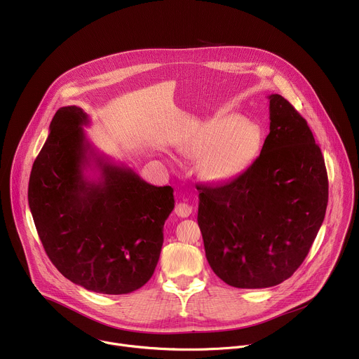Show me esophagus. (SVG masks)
<instances>
[{
	"mask_svg": "<svg viewBox=\"0 0 359 359\" xmlns=\"http://www.w3.org/2000/svg\"><path fill=\"white\" fill-rule=\"evenodd\" d=\"M191 212H193V209H191V206H190L189 203L180 201V203L176 204V208H175V213L179 217H189L191 215Z\"/></svg>",
	"mask_w": 359,
	"mask_h": 359,
	"instance_id": "esophagus-1",
	"label": "esophagus"
}]
</instances>
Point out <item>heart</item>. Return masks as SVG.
<instances>
[{"instance_id":"obj_1","label":"heart","mask_w":359,"mask_h":359,"mask_svg":"<svg viewBox=\"0 0 359 359\" xmlns=\"http://www.w3.org/2000/svg\"><path fill=\"white\" fill-rule=\"evenodd\" d=\"M263 133L259 125L236 114H220L198 125L179 151L197 161L198 177L212 184L241 175L259 156Z\"/></svg>"}]
</instances>
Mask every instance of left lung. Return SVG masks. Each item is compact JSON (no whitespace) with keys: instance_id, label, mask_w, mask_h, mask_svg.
Returning a JSON list of instances; mask_svg holds the SVG:
<instances>
[{"instance_id":"left-lung-1","label":"left lung","mask_w":359,"mask_h":359,"mask_svg":"<svg viewBox=\"0 0 359 359\" xmlns=\"http://www.w3.org/2000/svg\"><path fill=\"white\" fill-rule=\"evenodd\" d=\"M270 133L260 156L219 186L197 184V223L206 259L237 288H267L290 278L324 222L328 176L306 121L270 95Z\"/></svg>"}]
</instances>
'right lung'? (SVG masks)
Listing matches in <instances>:
<instances>
[{
    "mask_svg": "<svg viewBox=\"0 0 359 359\" xmlns=\"http://www.w3.org/2000/svg\"><path fill=\"white\" fill-rule=\"evenodd\" d=\"M88 123L78 107L58 109L32 165L29 209L46 255L64 277L93 292L128 294L158 266L173 189L149 184L100 156L86 139ZM92 165L97 180L83 173Z\"/></svg>",
    "mask_w": 359,
    "mask_h": 359,
    "instance_id": "right-lung-1",
    "label": "right lung"
}]
</instances>
